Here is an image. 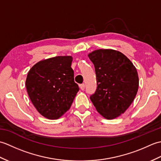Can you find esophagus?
<instances>
[{"mask_svg":"<svg viewBox=\"0 0 161 161\" xmlns=\"http://www.w3.org/2000/svg\"><path fill=\"white\" fill-rule=\"evenodd\" d=\"M80 89H81V91H84V88H85V84H80Z\"/></svg>","mask_w":161,"mask_h":161,"instance_id":"esophagus-1","label":"esophagus"}]
</instances>
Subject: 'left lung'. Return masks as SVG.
Wrapping results in <instances>:
<instances>
[{
  "instance_id": "obj_1",
  "label": "left lung",
  "mask_w": 161,
  "mask_h": 161,
  "mask_svg": "<svg viewBox=\"0 0 161 161\" xmlns=\"http://www.w3.org/2000/svg\"><path fill=\"white\" fill-rule=\"evenodd\" d=\"M93 63L97 89L90 97L101 115L112 119L124 114L138 90L137 70L124 54L112 49H99L88 54Z\"/></svg>"
}]
</instances>
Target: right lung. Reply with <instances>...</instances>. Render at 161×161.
Returning <instances> with one entry per match:
<instances>
[{"label":"right lung","instance_id":"obj_1","mask_svg":"<svg viewBox=\"0 0 161 161\" xmlns=\"http://www.w3.org/2000/svg\"><path fill=\"white\" fill-rule=\"evenodd\" d=\"M72 61L71 56L49 58L37 62L28 72L27 92L34 107L46 118L61 117L69 110L79 91Z\"/></svg>","mask_w":161,"mask_h":161}]
</instances>
